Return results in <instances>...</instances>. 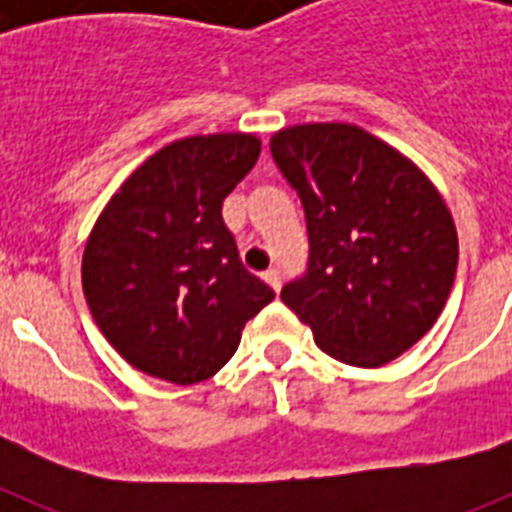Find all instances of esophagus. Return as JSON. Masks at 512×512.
<instances>
[{
	"mask_svg": "<svg viewBox=\"0 0 512 512\" xmlns=\"http://www.w3.org/2000/svg\"><path fill=\"white\" fill-rule=\"evenodd\" d=\"M264 282L269 284V287L274 289V292H279V289H282V274H279V269L264 271Z\"/></svg>",
	"mask_w": 512,
	"mask_h": 512,
	"instance_id": "1",
	"label": "esophagus"
}]
</instances>
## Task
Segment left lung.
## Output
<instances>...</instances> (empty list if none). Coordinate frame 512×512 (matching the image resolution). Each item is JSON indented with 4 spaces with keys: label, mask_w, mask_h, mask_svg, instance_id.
I'll list each match as a JSON object with an SVG mask.
<instances>
[{
    "label": "left lung",
    "mask_w": 512,
    "mask_h": 512,
    "mask_svg": "<svg viewBox=\"0 0 512 512\" xmlns=\"http://www.w3.org/2000/svg\"><path fill=\"white\" fill-rule=\"evenodd\" d=\"M271 156L305 207L310 256L282 302L325 354L390 364L433 328L454 287L459 241L431 179L346 122L279 130Z\"/></svg>",
    "instance_id": "1"
}]
</instances>
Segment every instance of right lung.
I'll return each instance as SVG.
<instances>
[{
  "label": "right lung",
  "instance_id": "right-lung-1",
  "mask_svg": "<svg viewBox=\"0 0 512 512\" xmlns=\"http://www.w3.org/2000/svg\"><path fill=\"white\" fill-rule=\"evenodd\" d=\"M246 133L174 140L94 223L81 284L94 323L138 372L194 384L220 372L274 289L241 264L223 200L259 161Z\"/></svg>",
  "mask_w": 512,
  "mask_h": 512
}]
</instances>
